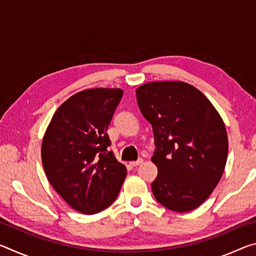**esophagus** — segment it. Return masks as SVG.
<instances>
[{"mask_svg": "<svg viewBox=\"0 0 256 256\" xmlns=\"http://www.w3.org/2000/svg\"><path fill=\"white\" fill-rule=\"evenodd\" d=\"M142 162H144V159H138V160H136V162H131L130 164H131V166H133V167H136V166H138V164H141Z\"/></svg>", "mask_w": 256, "mask_h": 256, "instance_id": "1", "label": "esophagus"}]
</instances>
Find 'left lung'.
Returning a JSON list of instances; mask_svg holds the SVG:
<instances>
[{"label":"left lung","mask_w":256,"mask_h":256,"mask_svg":"<svg viewBox=\"0 0 256 256\" xmlns=\"http://www.w3.org/2000/svg\"><path fill=\"white\" fill-rule=\"evenodd\" d=\"M136 100L154 130L156 200L176 212L196 209L209 198L226 166L228 138L219 112L200 90L182 81L138 86Z\"/></svg>","instance_id":"left-lung-1"}]
</instances>
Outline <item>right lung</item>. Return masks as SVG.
Instances as JSON below:
<instances>
[{"label":"right lung","instance_id":"1","mask_svg":"<svg viewBox=\"0 0 256 256\" xmlns=\"http://www.w3.org/2000/svg\"><path fill=\"white\" fill-rule=\"evenodd\" d=\"M122 89L80 92L55 112L42 138V162L50 185L73 209L94 214L118 198L128 170L115 158L107 128Z\"/></svg>","mask_w":256,"mask_h":256}]
</instances>
